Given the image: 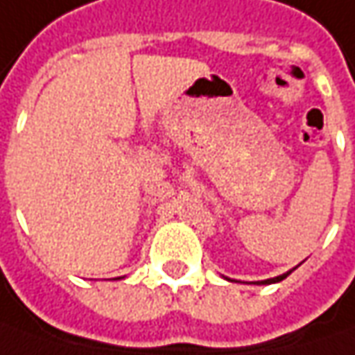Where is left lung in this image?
<instances>
[{"label":"left lung","instance_id":"8db88e82","mask_svg":"<svg viewBox=\"0 0 355 355\" xmlns=\"http://www.w3.org/2000/svg\"><path fill=\"white\" fill-rule=\"evenodd\" d=\"M291 275V271H287L285 275H279V277H273V279H265V281H257V283H263V285H269V283H279V281H283L285 277Z\"/></svg>","mask_w":355,"mask_h":355}]
</instances>
